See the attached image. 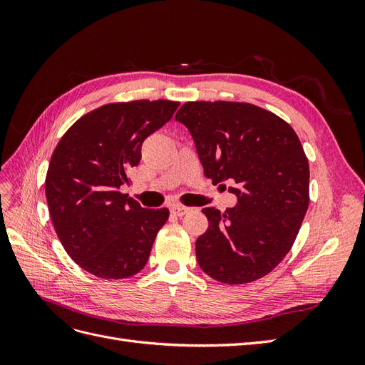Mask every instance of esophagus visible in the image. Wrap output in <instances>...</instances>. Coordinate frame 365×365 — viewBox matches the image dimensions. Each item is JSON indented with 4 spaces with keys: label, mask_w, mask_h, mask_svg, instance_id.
<instances>
[{
    "label": "esophagus",
    "mask_w": 365,
    "mask_h": 365,
    "mask_svg": "<svg viewBox=\"0 0 365 365\" xmlns=\"http://www.w3.org/2000/svg\"><path fill=\"white\" fill-rule=\"evenodd\" d=\"M170 212L175 216H184V215H187V213L190 212V208L189 207H184V205H173L170 208Z\"/></svg>",
    "instance_id": "1"
}]
</instances>
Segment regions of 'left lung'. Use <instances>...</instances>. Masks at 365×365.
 <instances>
[{
	"label": "left lung",
	"mask_w": 365,
	"mask_h": 365,
	"mask_svg": "<svg viewBox=\"0 0 365 365\" xmlns=\"http://www.w3.org/2000/svg\"><path fill=\"white\" fill-rule=\"evenodd\" d=\"M175 120L189 129L207 178L225 189L228 182L237 197L224 213L202 210L201 269L228 284L263 277L289 252L307 212L309 163L300 140L280 117L251 103L187 102Z\"/></svg>",
	"instance_id": "1"
}]
</instances>
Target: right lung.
Returning <instances> with one entry per match:
<instances>
[{
  "instance_id": "1",
  "label": "right lung",
  "mask_w": 365,
  "mask_h": 365,
  "mask_svg": "<svg viewBox=\"0 0 365 365\" xmlns=\"http://www.w3.org/2000/svg\"><path fill=\"white\" fill-rule=\"evenodd\" d=\"M178 102L109 103L81 117L54 149L46 196L68 256L102 279L140 272L168 208H143L120 193L141 160V145L172 118Z\"/></svg>"
}]
</instances>
